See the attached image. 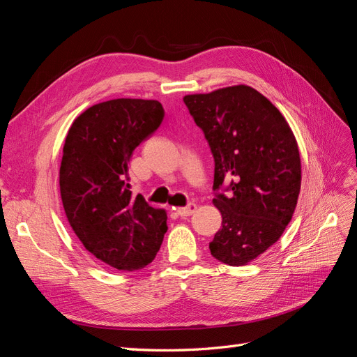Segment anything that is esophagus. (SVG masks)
I'll use <instances>...</instances> for the list:
<instances>
[{"mask_svg": "<svg viewBox=\"0 0 357 357\" xmlns=\"http://www.w3.org/2000/svg\"><path fill=\"white\" fill-rule=\"evenodd\" d=\"M195 210H197V204L195 202H189L186 207H180L176 211H177V214L180 215V218H188V215L195 213Z\"/></svg>", "mask_w": 357, "mask_h": 357, "instance_id": "1", "label": "esophagus"}]
</instances>
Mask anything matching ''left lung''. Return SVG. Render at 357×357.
<instances>
[{"label":"left lung","mask_w":357,"mask_h":357,"mask_svg":"<svg viewBox=\"0 0 357 357\" xmlns=\"http://www.w3.org/2000/svg\"><path fill=\"white\" fill-rule=\"evenodd\" d=\"M214 158L213 204L222 228L210 243L218 261L243 266L278 241L294 215L301 190L296 138L284 116L262 93L238 84L186 95Z\"/></svg>","instance_id":"1"}]
</instances>
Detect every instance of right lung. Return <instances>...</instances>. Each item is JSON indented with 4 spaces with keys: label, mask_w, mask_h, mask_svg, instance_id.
Returning <instances> with one entry per match:
<instances>
[{
    "label": "right lung",
    "mask_w": 357,
    "mask_h": 357,
    "mask_svg": "<svg viewBox=\"0 0 357 357\" xmlns=\"http://www.w3.org/2000/svg\"><path fill=\"white\" fill-rule=\"evenodd\" d=\"M164 119L156 100L117 98L75 117L63 144L59 188L63 210L86 250L119 271L153 261L168 229L165 210L129 190L128 165Z\"/></svg>",
    "instance_id": "right-lung-1"
}]
</instances>
